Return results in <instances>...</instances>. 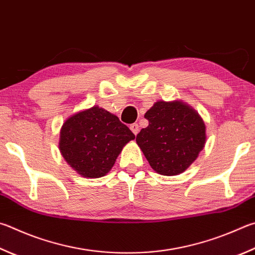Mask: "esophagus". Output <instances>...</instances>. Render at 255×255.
Here are the masks:
<instances>
[{
    "instance_id": "1",
    "label": "esophagus",
    "mask_w": 255,
    "mask_h": 255,
    "mask_svg": "<svg viewBox=\"0 0 255 255\" xmlns=\"http://www.w3.org/2000/svg\"><path fill=\"white\" fill-rule=\"evenodd\" d=\"M130 130L133 132V135H137L138 131H139V127H138L137 124H131L130 125Z\"/></svg>"
}]
</instances>
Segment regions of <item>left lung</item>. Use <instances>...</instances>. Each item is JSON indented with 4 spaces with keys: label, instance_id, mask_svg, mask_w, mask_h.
<instances>
[{
    "label": "left lung",
    "instance_id": "obj_1",
    "mask_svg": "<svg viewBox=\"0 0 255 255\" xmlns=\"http://www.w3.org/2000/svg\"><path fill=\"white\" fill-rule=\"evenodd\" d=\"M145 118L148 126L136 141L151 168L165 176L186 170L205 145V125L198 114L182 101H157Z\"/></svg>",
    "mask_w": 255,
    "mask_h": 255
}]
</instances>
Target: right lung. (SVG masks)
<instances>
[{
  "instance_id": "right-lung-1",
  "label": "right lung",
  "mask_w": 255,
  "mask_h": 255,
  "mask_svg": "<svg viewBox=\"0 0 255 255\" xmlns=\"http://www.w3.org/2000/svg\"><path fill=\"white\" fill-rule=\"evenodd\" d=\"M135 135L117 116L95 106L71 116L60 131L59 148L67 163L83 177H103L123 147Z\"/></svg>"
}]
</instances>
